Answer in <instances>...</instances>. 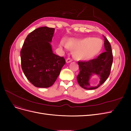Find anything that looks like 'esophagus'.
<instances>
[{"mask_svg": "<svg viewBox=\"0 0 131 131\" xmlns=\"http://www.w3.org/2000/svg\"><path fill=\"white\" fill-rule=\"evenodd\" d=\"M73 60L71 58H67L66 60V63H70V62H72Z\"/></svg>", "mask_w": 131, "mask_h": 131, "instance_id": "obj_1", "label": "esophagus"}]
</instances>
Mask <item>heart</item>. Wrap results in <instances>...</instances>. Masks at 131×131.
<instances>
[{
    "label": "heart",
    "instance_id": "1",
    "mask_svg": "<svg viewBox=\"0 0 131 131\" xmlns=\"http://www.w3.org/2000/svg\"><path fill=\"white\" fill-rule=\"evenodd\" d=\"M61 48L73 49V56L80 60H88L96 56L102 49L103 41L101 39L88 37L81 39L70 38L66 42L61 40Z\"/></svg>",
    "mask_w": 131,
    "mask_h": 131
}]
</instances>
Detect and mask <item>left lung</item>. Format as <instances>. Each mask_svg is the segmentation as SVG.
Instances as JSON below:
<instances>
[{"label":"left lung","instance_id":"obj_1","mask_svg":"<svg viewBox=\"0 0 131 131\" xmlns=\"http://www.w3.org/2000/svg\"><path fill=\"white\" fill-rule=\"evenodd\" d=\"M105 51L94 59L88 61H79L80 73L77 80L81 88L86 90H94L99 88L109 77L113 61L112 47L109 41L104 35ZM93 74L100 78L99 84L96 86H91L89 79Z\"/></svg>","mask_w":131,"mask_h":131}]
</instances>
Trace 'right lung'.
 <instances>
[{
  "instance_id": "obj_1",
  "label": "right lung",
  "mask_w": 131,
  "mask_h": 131,
  "mask_svg": "<svg viewBox=\"0 0 131 131\" xmlns=\"http://www.w3.org/2000/svg\"><path fill=\"white\" fill-rule=\"evenodd\" d=\"M54 33L53 28H37L27 35L21 51L23 72L37 88L52 86L66 63L64 57L53 53L50 42Z\"/></svg>"
}]
</instances>
